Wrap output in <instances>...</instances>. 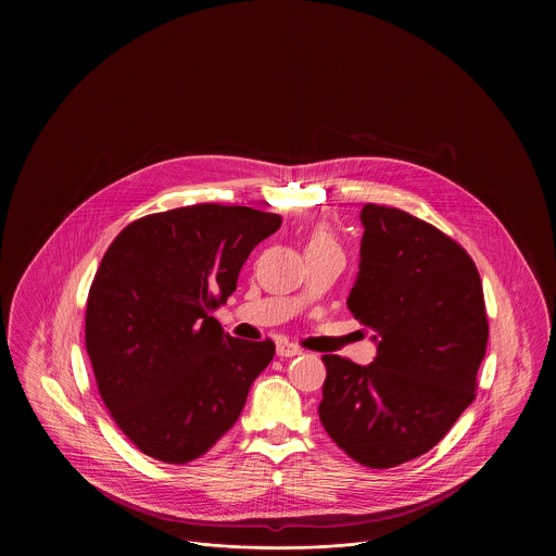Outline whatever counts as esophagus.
Instances as JSON below:
<instances>
[{"label": "esophagus", "instance_id": "obj_1", "mask_svg": "<svg viewBox=\"0 0 556 556\" xmlns=\"http://www.w3.org/2000/svg\"><path fill=\"white\" fill-rule=\"evenodd\" d=\"M276 353H278V357H295V355H302V349L291 344V342H287V340H280L276 344Z\"/></svg>", "mask_w": 556, "mask_h": 556}]
</instances>
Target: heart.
Wrapping results in <instances>:
<instances>
[{
    "label": "heart",
    "instance_id": "heart-1",
    "mask_svg": "<svg viewBox=\"0 0 556 556\" xmlns=\"http://www.w3.org/2000/svg\"><path fill=\"white\" fill-rule=\"evenodd\" d=\"M313 243H333V241H331V236L327 233V229H317L308 241V245H313Z\"/></svg>",
    "mask_w": 556,
    "mask_h": 556
}]
</instances>
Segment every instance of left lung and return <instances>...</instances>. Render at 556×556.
<instances>
[{"label":"left lung","instance_id":"left-lung-1","mask_svg":"<svg viewBox=\"0 0 556 556\" xmlns=\"http://www.w3.org/2000/svg\"><path fill=\"white\" fill-rule=\"evenodd\" d=\"M359 271L346 306L377 344L368 366L323 355L318 417L333 443L370 469L432 450L476 397L488 344L473 258L437 227L386 205L359 214Z\"/></svg>","mask_w":556,"mask_h":556}]
</instances>
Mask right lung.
I'll return each instance as SVG.
<instances>
[{"instance_id": "right-lung-1", "label": "right lung", "mask_w": 556, "mask_h": 556, "mask_svg": "<svg viewBox=\"0 0 556 556\" xmlns=\"http://www.w3.org/2000/svg\"><path fill=\"white\" fill-rule=\"evenodd\" d=\"M280 225L278 214L203 203L135 220L104 252L85 346L111 417L143 454L186 465L238 421L276 346L225 333L212 311Z\"/></svg>"}]
</instances>
